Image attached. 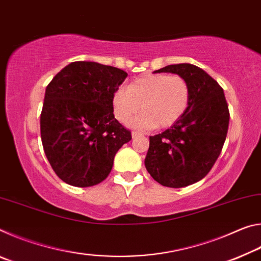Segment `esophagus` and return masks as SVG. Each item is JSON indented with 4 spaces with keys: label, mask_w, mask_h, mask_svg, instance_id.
<instances>
[{
    "label": "esophagus",
    "mask_w": 261,
    "mask_h": 261,
    "mask_svg": "<svg viewBox=\"0 0 261 261\" xmlns=\"http://www.w3.org/2000/svg\"><path fill=\"white\" fill-rule=\"evenodd\" d=\"M131 136H132V138H136V137L143 136V134H141V132H139V131H132V134H131Z\"/></svg>",
    "instance_id": "obj_1"
}]
</instances>
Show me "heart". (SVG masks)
<instances>
[{"label":"heart","instance_id":"obj_1","mask_svg":"<svg viewBox=\"0 0 261 261\" xmlns=\"http://www.w3.org/2000/svg\"><path fill=\"white\" fill-rule=\"evenodd\" d=\"M190 96L189 83L179 74H147L115 92L114 114L120 122L129 123L141 108L144 114L135 125L144 129L169 127L187 113Z\"/></svg>","mask_w":261,"mask_h":261}]
</instances>
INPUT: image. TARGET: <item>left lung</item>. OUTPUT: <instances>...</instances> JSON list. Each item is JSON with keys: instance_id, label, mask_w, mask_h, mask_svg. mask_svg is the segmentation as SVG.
Segmentation results:
<instances>
[{"instance_id": "8db88e82", "label": "left lung", "mask_w": 261, "mask_h": 261, "mask_svg": "<svg viewBox=\"0 0 261 261\" xmlns=\"http://www.w3.org/2000/svg\"><path fill=\"white\" fill-rule=\"evenodd\" d=\"M171 72L187 79L191 96L184 116L162 134L149 137L145 167L163 187L184 188L210 173L222 151L229 125L223 90L193 64H171L154 73Z\"/></svg>"}]
</instances>
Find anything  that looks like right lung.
Instances as JSON below:
<instances>
[{
  "instance_id": "obj_1",
  "label": "right lung",
  "mask_w": 261,
  "mask_h": 261,
  "mask_svg": "<svg viewBox=\"0 0 261 261\" xmlns=\"http://www.w3.org/2000/svg\"><path fill=\"white\" fill-rule=\"evenodd\" d=\"M123 70L96 62H72L46 87L40 116L43 151L55 174L73 187L102 182L131 132L114 116L113 95Z\"/></svg>"
}]
</instances>
